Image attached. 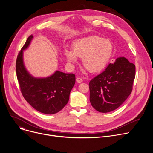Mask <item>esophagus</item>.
Here are the masks:
<instances>
[{
	"mask_svg": "<svg viewBox=\"0 0 153 153\" xmlns=\"http://www.w3.org/2000/svg\"><path fill=\"white\" fill-rule=\"evenodd\" d=\"M76 81L77 82V83H81L83 81V80L81 77H77L76 79Z\"/></svg>",
	"mask_w": 153,
	"mask_h": 153,
	"instance_id": "1",
	"label": "esophagus"
}]
</instances>
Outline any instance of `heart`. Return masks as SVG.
Segmentation results:
<instances>
[{
  "mask_svg": "<svg viewBox=\"0 0 153 153\" xmlns=\"http://www.w3.org/2000/svg\"><path fill=\"white\" fill-rule=\"evenodd\" d=\"M64 53L69 63L76 62L77 58H82L83 66L95 72L107 66L113 53V46L107 39L92 36L75 42L72 50L66 49Z\"/></svg>",
  "mask_w": 153,
  "mask_h": 153,
  "instance_id": "1",
  "label": "heart"
}]
</instances>
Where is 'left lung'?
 I'll list each match as a JSON object with an SVG mask.
<instances>
[{
  "instance_id": "1",
  "label": "left lung",
  "mask_w": 153,
  "mask_h": 153,
  "mask_svg": "<svg viewBox=\"0 0 153 153\" xmlns=\"http://www.w3.org/2000/svg\"><path fill=\"white\" fill-rule=\"evenodd\" d=\"M135 66L124 57L110 63L89 82L90 102L97 111L107 113L118 108L130 95Z\"/></svg>"
}]
</instances>
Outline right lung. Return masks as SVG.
I'll return each mask as SVG.
<instances>
[{"mask_svg": "<svg viewBox=\"0 0 153 153\" xmlns=\"http://www.w3.org/2000/svg\"><path fill=\"white\" fill-rule=\"evenodd\" d=\"M33 38V35H30L27 38L16 61V72L21 92L27 102L37 111L45 114H54L68 103L76 77L74 74L59 71L45 78L32 76L24 65L23 51L28 47Z\"/></svg>", "mask_w": 153, "mask_h": 153, "instance_id": "add662e5", "label": "right lung"}]
</instances>
